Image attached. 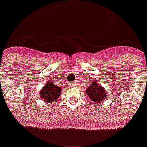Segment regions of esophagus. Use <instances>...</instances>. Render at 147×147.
Listing matches in <instances>:
<instances>
[{"mask_svg":"<svg viewBox=\"0 0 147 147\" xmlns=\"http://www.w3.org/2000/svg\"><path fill=\"white\" fill-rule=\"evenodd\" d=\"M70 85H72V86H74V85H75V82H70Z\"/></svg>","mask_w":147,"mask_h":147,"instance_id":"1","label":"esophagus"}]
</instances>
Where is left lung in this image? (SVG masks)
I'll list each match as a JSON object with an SVG mask.
<instances>
[{
    "label": "left lung",
    "instance_id": "1",
    "mask_svg": "<svg viewBox=\"0 0 147 147\" xmlns=\"http://www.w3.org/2000/svg\"><path fill=\"white\" fill-rule=\"evenodd\" d=\"M86 94L92 103H100L106 99L107 92L97 81H93L86 89Z\"/></svg>",
    "mask_w": 147,
    "mask_h": 147
}]
</instances>
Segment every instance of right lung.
<instances>
[{
  "mask_svg": "<svg viewBox=\"0 0 147 147\" xmlns=\"http://www.w3.org/2000/svg\"><path fill=\"white\" fill-rule=\"evenodd\" d=\"M61 90V88L47 81V84H45V87L40 91L39 96L41 99L47 103H52L56 99L59 98Z\"/></svg>",
  "mask_w": 147,
  "mask_h": 147,
  "instance_id": "1",
  "label": "right lung"
}]
</instances>
